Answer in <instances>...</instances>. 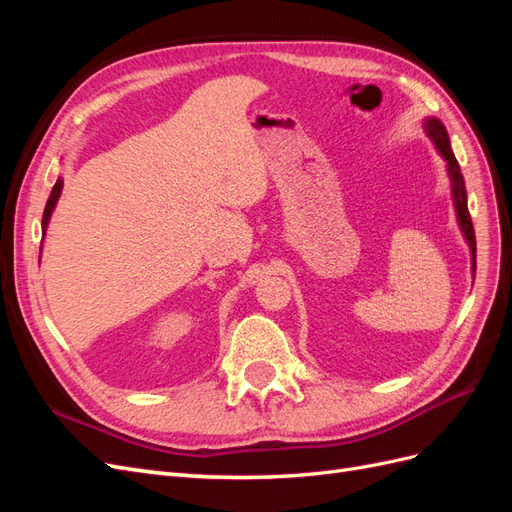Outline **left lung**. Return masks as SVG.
I'll return each instance as SVG.
<instances>
[{
    "mask_svg": "<svg viewBox=\"0 0 512 512\" xmlns=\"http://www.w3.org/2000/svg\"><path fill=\"white\" fill-rule=\"evenodd\" d=\"M425 132L427 136L436 145L438 153L446 162V170L448 177H451V190H453V203H455V211H457V222L459 228L466 237L470 252H472V275H476V237H474V226H472V218L468 211V194H466V183H463V175L461 168L455 160V153L451 149V141H448V132L444 128V123L436 117H427L425 119Z\"/></svg>",
    "mask_w": 512,
    "mask_h": 512,
    "instance_id": "left-lung-1",
    "label": "left lung"
}]
</instances>
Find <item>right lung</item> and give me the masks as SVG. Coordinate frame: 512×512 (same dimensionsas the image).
<instances>
[{"label": "right lung", "instance_id": "right-lung-1", "mask_svg": "<svg viewBox=\"0 0 512 512\" xmlns=\"http://www.w3.org/2000/svg\"><path fill=\"white\" fill-rule=\"evenodd\" d=\"M61 188H64V181H61V179H57V183L53 185V190H51V196H49V200H46V207H44V213H42V237H44V232H46V226H49V220H51V213H53V209H55V205H57V200H59V194H61Z\"/></svg>", "mask_w": 512, "mask_h": 512}]
</instances>
